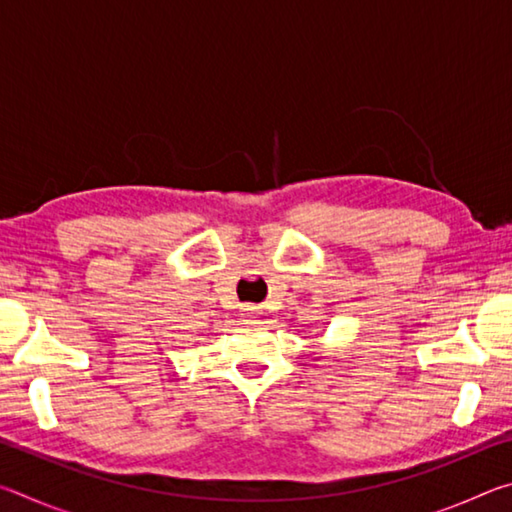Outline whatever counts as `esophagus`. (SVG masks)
I'll return each instance as SVG.
<instances>
[{
    "instance_id": "34e87169",
    "label": "esophagus",
    "mask_w": 512,
    "mask_h": 512,
    "mask_svg": "<svg viewBox=\"0 0 512 512\" xmlns=\"http://www.w3.org/2000/svg\"><path fill=\"white\" fill-rule=\"evenodd\" d=\"M248 311H250V309H248Z\"/></svg>"
}]
</instances>
